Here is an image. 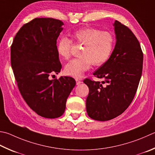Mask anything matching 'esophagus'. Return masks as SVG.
I'll use <instances>...</instances> for the list:
<instances>
[{
	"label": "esophagus",
	"instance_id": "1",
	"mask_svg": "<svg viewBox=\"0 0 155 155\" xmlns=\"http://www.w3.org/2000/svg\"><path fill=\"white\" fill-rule=\"evenodd\" d=\"M76 83H77V85H80L81 83H82V81H81L80 79H78V78H76Z\"/></svg>",
	"mask_w": 155,
	"mask_h": 155
}]
</instances>
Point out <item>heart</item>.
I'll return each instance as SVG.
<instances>
[{
	"instance_id": "heart-1",
	"label": "heart",
	"mask_w": 155,
	"mask_h": 155,
	"mask_svg": "<svg viewBox=\"0 0 155 155\" xmlns=\"http://www.w3.org/2000/svg\"><path fill=\"white\" fill-rule=\"evenodd\" d=\"M76 42L83 45L79 58L73 59L66 64L64 72L67 75L80 77L93 64L101 66L108 60L114 48V39L110 32L93 28L80 29L73 34ZM72 41L67 36L59 39L56 49L59 55L64 60L71 56Z\"/></svg>"
}]
</instances>
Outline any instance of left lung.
Wrapping results in <instances>:
<instances>
[{
	"label": "left lung",
	"instance_id": "left-lung-1",
	"mask_svg": "<svg viewBox=\"0 0 155 155\" xmlns=\"http://www.w3.org/2000/svg\"><path fill=\"white\" fill-rule=\"evenodd\" d=\"M116 44L110 57L94 72L104 78L83 81L89 91L86 109L91 119L105 121L119 116L130 105L136 95L143 66V53L131 30L119 21L113 24Z\"/></svg>",
	"mask_w": 155,
	"mask_h": 155
}]
</instances>
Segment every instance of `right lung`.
I'll use <instances>...</instances> for the list:
<instances>
[{
	"label": "right lung",
	"instance_id": "1",
	"mask_svg": "<svg viewBox=\"0 0 155 155\" xmlns=\"http://www.w3.org/2000/svg\"><path fill=\"white\" fill-rule=\"evenodd\" d=\"M64 23L53 18H35L16 34L11 47V64L19 92L30 108L47 119L61 117L74 78L49 79L61 68L56 49Z\"/></svg>",
	"mask_w": 155,
	"mask_h": 155
}]
</instances>
